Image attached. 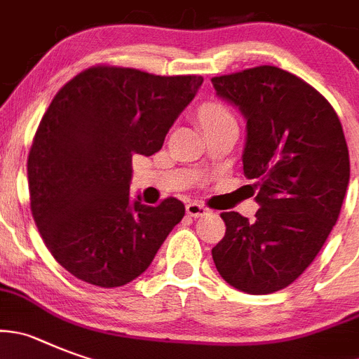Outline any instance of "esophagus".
I'll return each mask as SVG.
<instances>
[{
    "instance_id": "obj_1",
    "label": "esophagus",
    "mask_w": 359,
    "mask_h": 359,
    "mask_svg": "<svg viewBox=\"0 0 359 359\" xmlns=\"http://www.w3.org/2000/svg\"><path fill=\"white\" fill-rule=\"evenodd\" d=\"M187 213L196 219V217L206 215V213H208V208H206L205 205H201V203H189V205H187Z\"/></svg>"
}]
</instances>
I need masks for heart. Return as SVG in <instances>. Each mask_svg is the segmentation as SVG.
Instances as JSON below:
<instances>
[{"label":"heart","mask_w":359,"mask_h":359,"mask_svg":"<svg viewBox=\"0 0 359 359\" xmlns=\"http://www.w3.org/2000/svg\"><path fill=\"white\" fill-rule=\"evenodd\" d=\"M199 119H201L203 126H205V124H210V123H219V121L231 119V114H229L222 104L210 103V104H205V107L199 110Z\"/></svg>","instance_id":"1"}]
</instances>
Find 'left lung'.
I'll list each match as a JSON object with an SVG mask.
<instances>
[{
  "label": "left lung",
  "mask_w": 359,
  "mask_h": 359,
  "mask_svg": "<svg viewBox=\"0 0 359 359\" xmlns=\"http://www.w3.org/2000/svg\"><path fill=\"white\" fill-rule=\"evenodd\" d=\"M245 119L244 174L255 180V220L224 212L212 249L226 283L265 295L294 283L337 224L349 185V149L337 111L311 85L274 65L212 78Z\"/></svg>",
  "instance_id": "1"
}]
</instances>
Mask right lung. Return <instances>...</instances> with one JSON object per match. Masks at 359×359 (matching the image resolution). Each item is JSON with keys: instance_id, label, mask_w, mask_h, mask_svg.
<instances>
[{"instance_id": "1", "label": "right lung", "mask_w": 359, "mask_h": 359, "mask_svg": "<svg viewBox=\"0 0 359 359\" xmlns=\"http://www.w3.org/2000/svg\"><path fill=\"white\" fill-rule=\"evenodd\" d=\"M201 83L97 65L53 97L29 149V205L46 248L72 276L123 287L147 271L183 219L176 197L158 206L131 199V156L162 149Z\"/></svg>"}]
</instances>
